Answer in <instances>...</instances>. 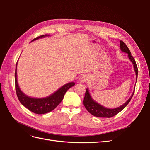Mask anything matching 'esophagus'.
I'll return each mask as SVG.
<instances>
[{
  "label": "esophagus",
  "mask_w": 150,
  "mask_h": 150,
  "mask_svg": "<svg viewBox=\"0 0 150 150\" xmlns=\"http://www.w3.org/2000/svg\"><path fill=\"white\" fill-rule=\"evenodd\" d=\"M88 80V76L87 75L83 74L82 76H81L79 78V81L80 83H86V81Z\"/></svg>",
  "instance_id": "34e87169"
}]
</instances>
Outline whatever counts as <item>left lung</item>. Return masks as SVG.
<instances>
[{
    "instance_id": "1",
    "label": "left lung",
    "mask_w": 150,
    "mask_h": 150,
    "mask_svg": "<svg viewBox=\"0 0 150 150\" xmlns=\"http://www.w3.org/2000/svg\"><path fill=\"white\" fill-rule=\"evenodd\" d=\"M120 48L122 52L128 54V57L129 58V59L133 64L134 69L136 72V78H137V80L138 70L137 63H136L134 57L131 56L129 49H128V47H127L126 45L122 41V40L120 41ZM134 93V90L132 95H131V96L129 98L128 100L121 106L116 108H114V109H109L101 106V104H99L96 101H94L92 99L91 96V95L89 93L88 89H87L85 93L83 103L85 108H86V110H87L88 112L91 113V115H93V116L99 117H111L116 115L117 113H119L120 111H121L127 105H128V104L130 102L131 98H132L133 96Z\"/></svg>"
}]
</instances>
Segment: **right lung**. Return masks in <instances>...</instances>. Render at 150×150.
Wrapping results in <instances>:
<instances>
[{"mask_svg": "<svg viewBox=\"0 0 150 150\" xmlns=\"http://www.w3.org/2000/svg\"><path fill=\"white\" fill-rule=\"evenodd\" d=\"M45 36H49V35H42L39 37L35 38L32 41L37 40L39 38H42ZM15 84L16 91L18 99L21 103L28 108L30 111L35 114L42 115L49 112L54 110L64 98V96L67 91L70 88L74 86V83H69L64 85L61 88L59 89L54 94L50 95L48 97L44 98H33L26 96L21 91L19 86L17 83V64L15 72Z\"/></svg>", "mask_w": 150, "mask_h": 150, "instance_id": "obj_1", "label": "right lung"}]
</instances>
